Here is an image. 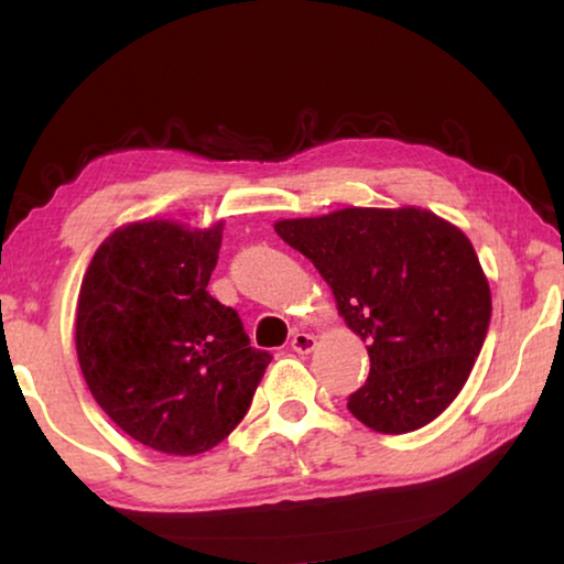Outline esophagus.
<instances>
[{
	"label": "esophagus",
	"mask_w": 564,
	"mask_h": 564,
	"mask_svg": "<svg viewBox=\"0 0 564 564\" xmlns=\"http://www.w3.org/2000/svg\"><path fill=\"white\" fill-rule=\"evenodd\" d=\"M291 348L299 352V356H308V352L316 348V338H313L311 333H295L291 340Z\"/></svg>",
	"instance_id": "obj_1"
}]
</instances>
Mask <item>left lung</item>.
Masks as SVG:
<instances>
[{"label":"left lung","mask_w":564,"mask_h":564,"mask_svg":"<svg viewBox=\"0 0 564 564\" xmlns=\"http://www.w3.org/2000/svg\"><path fill=\"white\" fill-rule=\"evenodd\" d=\"M368 343L370 373L348 410L378 433L435 420L460 393L490 326V285L473 243L425 208H340L275 224Z\"/></svg>","instance_id":"left-lung-1"}]
</instances>
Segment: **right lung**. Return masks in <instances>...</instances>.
I'll list each match as a JSON object with an SVG mask.
<instances>
[{"mask_svg":"<svg viewBox=\"0 0 564 564\" xmlns=\"http://www.w3.org/2000/svg\"><path fill=\"white\" fill-rule=\"evenodd\" d=\"M224 224L139 221L99 246L82 281L76 356L91 395L133 441L212 451L241 423L271 352L206 291Z\"/></svg>","mask_w":564,"mask_h":564,"instance_id":"obj_1","label":"right lung"}]
</instances>
